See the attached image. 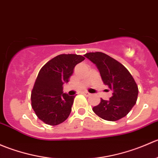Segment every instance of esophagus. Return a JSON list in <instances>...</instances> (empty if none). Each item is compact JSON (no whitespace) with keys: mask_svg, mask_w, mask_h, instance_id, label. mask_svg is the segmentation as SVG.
Listing matches in <instances>:
<instances>
[{"mask_svg":"<svg viewBox=\"0 0 158 158\" xmlns=\"http://www.w3.org/2000/svg\"><path fill=\"white\" fill-rule=\"evenodd\" d=\"M82 94H83L84 95H85V96H90L91 95V94L89 93V92H82Z\"/></svg>","mask_w":158,"mask_h":158,"instance_id":"obj_1","label":"esophagus"}]
</instances>
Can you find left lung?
<instances>
[{
    "label": "left lung",
    "instance_id": "left-lung-1",
    "mask_svg": "<svg viewBox=\"0 0 158 158\" xmlns=\"http://www.w3.org/2000/svg\"><path fill=\"white\" fill-rule=\"evenodd\" d=\"M86 58L95 63L99 70L105 85L112 91L109 100L101 98L94 106V112L101 118L115 122L126 116L136 103L138 88L129 71L121 63L101 52H88Z\"/></svg>",
    "mask_w": 158,
    "mask_h": 158
}]
</instances>
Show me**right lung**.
<instances>
[{"mask_svg": "<svg viewBox=\"0 0 158 158\" xmlns=\"http://www.w3.org/2000/svg\"><path fill=\"white\" fill-rule=\"evenodd\" d=\"M85 57L60 54L47 62L40 70L31 92V106L38 118L49 125H57L68 118L75 96L63 92L73 69Z\"/></svg>", "mask_w": 158, "mask_h": 158, "instance_id": "obj_1", "label": "right lung"}]
</instances>
